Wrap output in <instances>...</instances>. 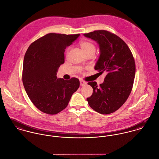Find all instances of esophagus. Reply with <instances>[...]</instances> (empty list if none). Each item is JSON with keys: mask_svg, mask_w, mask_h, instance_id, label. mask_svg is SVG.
<instances>
[{"mask_svg": "<svg viewBox=\"0 0 159 159\" xmlns=\"http://www.w3.org/2000/svg\"><path fill=\"white\" fill-rule=\"evenodd\" d=\"M80 86H84V85L87 84V82L84 81V80H80Z\"/></svg>", "mask_w": 159, "mask_h": 159, "instance_id": "1", "label": "esophagus"}]
</instances>
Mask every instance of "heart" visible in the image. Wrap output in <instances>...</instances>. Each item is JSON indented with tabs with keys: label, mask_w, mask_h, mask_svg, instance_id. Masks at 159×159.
I'll return each mask as SVG.
<instances>
[{
	"label": "heart",
	"mask_w": 159,
	"mask_h": 159,
	"mask_svg": "<svg viewBox=\"0 0 159 159\" xmlns=\"http://www.w3.org/2000/svg\"><path fill=\"white\" fill-rule=\"evenodd\" d=\"M80 48L82 49V50L83 51V52L84 53H87L90 52H95V50H96V48H95V46L94 44L91 42V41H84L80 43ZM70 48H68V52H69Z\"/></svg>",
	"instance_id": "heart-1"
}]
</instances>
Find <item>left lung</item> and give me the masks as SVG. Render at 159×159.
<instances>
[{"instance_id": "obj_1", "label": "left lung", "mask_w": 159, "mask_h": 159, "mask_svg": "<svg viewBox=\"0 0 159 159\" xmlns=\"http://www.w3.org/2000/svg\"><path fill=\"white\" fill-rule=\"evenodd\" d=\"M84 35L99 45L100 56L94 70L107 73L99 87L96 82H88L93 89L92 95L87 98L88 104L101 114L113 113L131 93L135 75L134 58L126 43L114 34L100 30Z\"/></svg>"}]
</instances>
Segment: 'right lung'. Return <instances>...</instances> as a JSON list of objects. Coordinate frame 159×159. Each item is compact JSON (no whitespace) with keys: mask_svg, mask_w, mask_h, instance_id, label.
I'll use <instances>...</instances> for the list:
<instances>
[{"mask_svg":"<svg viewBox=\"0 0 159 159\" xmlns=\"http://www.w3.org/2000/svg\"><path fill=\"white\" fill-rule=\"evenodd\" d=\"M80 34L51 33L33 42L25 54L22 82L32 102L40 111L55 115L64 110L80 82L57 79V72L65 62V51Z\"/></svg>","mask_w":159,"mask_h":159,"instance_id":"obj_1","label":"right lung"}]
</instances>
